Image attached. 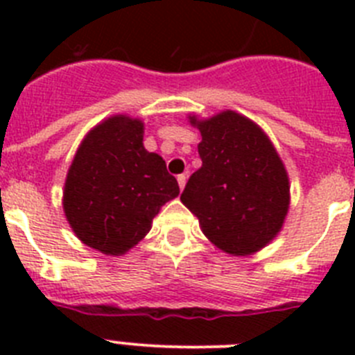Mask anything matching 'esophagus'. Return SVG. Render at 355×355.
Instances as JSON below:
<instances>
[{"label": "esophagus", "mask_w": 355, "mask_h": 355, "mask_svg": "<svg viewBox=\"0 0 355 355\" xmlns=\"http://www.w3.org/2000/svg\"><path fill=\"white\" fill-rule=\"evenodd\" d=\"M187 174H181V175H178V184H180V190H183L184 188V184H187Z\"/></svg>", "instance_id": "1"}]
</instances>
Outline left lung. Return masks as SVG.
I'll return each instance as SVG.
<instances>
[{
    "label": "left lung",
    "mask_w": 355,
    "mask_h": 355,
    "mask_svg": "<svg viewBox=\"0 0 355 355\" xmlns=\"http://www.w3.org/2000/svg\"><path fill=\"white\" fill-rule=\"evenodd\" d=\"M200 131L199 171L181 202L199 218L205 236L231 256H250L281 233L290 209V180L268 135L245 115L224 110L208 119L188 115Z\"/></svg>",
    "instance_id": "1"
}]
</instances>
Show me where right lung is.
Masks as SVG:
<instances>
[{
	"instance_id": "obj_1",
	"label": "right lung",
	"mask_w": 355,
	"mask_h": 355,
	"mask_svg": "<svg viewBox=\"0 0 355 355\" xmlns=\"http://www.w3.org/2000/svg\"><path fill=\"white\" fill-rule=\"evenodd\" d=\"M178 196L165 159L144 147V122L119 114L85 135L67 171L62 205L81 243L122 256L146 238L162 206Z\"/></svg>"
}]
</instances>
